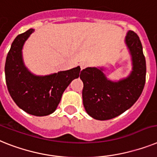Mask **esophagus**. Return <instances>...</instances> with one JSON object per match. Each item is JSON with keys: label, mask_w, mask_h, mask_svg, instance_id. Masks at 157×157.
<instances>
[{"label": "esophagus", "mask_w": 157, "mask_h": 157, "mask_svg": "<svg viewBox=\"0 0 157 157\" xmlns=\"http://www.w3.org/2000/svg\"><path fill=\"white\" fill-rule=\"evenodd\" d=\"M80 66H81V70H82V69H84V68H85L87 66H88V63H86V62H81V64H80Z\"/></svg>", "instance_id": "1"}]
</instances>
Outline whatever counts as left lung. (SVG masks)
Instances as JSON below:
<instances>
[{"label":"left lung","instance_id":"1","mask_svg":"<svg viewBox=\"0 0 157 157\" xmlns=\"http://www.w3.org/2000/svg\"><path fill=\"white\" fill-rule=\"evenodd\" d=\"M125 44L132 56V71L126 78L118 81L108 80L103 68H86L80 78L84 88V107L90 117L106 121L121 115L131 108L141 95L145 85L146 61L137 34L128 31Z\"/></svg>","mask_w":157,"mask_h":157}]
</instances>
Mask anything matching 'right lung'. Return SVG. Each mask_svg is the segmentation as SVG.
Wrapping results in <instances>:
<instances>
[{
	"mask_svg": "<svg viewBox=\"0 0 157 157\" xmlns=\"http://www.w3.org/2000/svg\"><path fill=\"white\" fill-rule=\"evenodd\" d=\"M33 32L30 29L18 35L12 43L5 61V81L9 94L20 109L31 115L43 117L56 110L64 91L81 74V68L47 76L31 73L24 64L22 48Z\"/></svg>",
	"mask_w": 157,
	"mask_h": 157,
	"instance_id": "obj_1",
	"label": "right lung"
}]
</instances>
